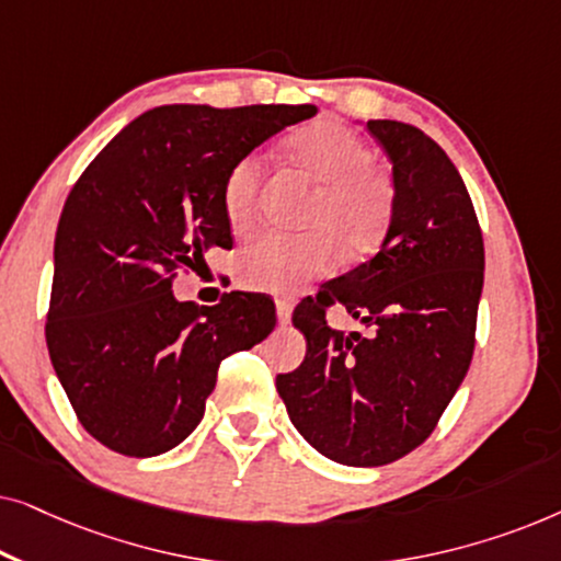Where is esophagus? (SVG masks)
Here are the masks:
<instances>
[{"label":"esophagus","mask_w":561,"mask_h":561,"mask_svg":"<svg viewBox=\"0 0 561 561\" xmlns=\"http://www.w3.org/2000/svg\"><path fill=\"white\" fill-rule=\"evenodd\" d=\"M290 311H294V304H290L288 298H278V301H275V313H278L280 324H288Z\"/></svg>","instance_id":"esophagus-1"}]
</instances>
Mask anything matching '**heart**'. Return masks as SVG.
Segmentation results:
<instances>
[{
	"instance_id": "heart-1",
	"label": "heart",
	"mask_w": 561,
	"mask_h": 561,
	"mask_svg": "<svg viewBox=\"0 0 561 561\" xmlns=\"http://www.w3.org/2000/svg\"><path fill=\"white\" fill-rule=\"evenodd\" d=\"M298 171L319 183L304 217V234L271 232L237 255L242 286L267 294H290L329 273L336 255L359 257L386 237L396 211V183L373 163L363 137L332 119L294 129L283 142ZM263 160L244 156L229 168L221 206L234 232H244L257 214Z\"/></svg>"
}]
</instances>
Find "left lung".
Listing matches in <instances>:
<instances>
[{"instance_id": "8db88e82", "label": "left lung", "mask_w": 561, "mask_h": 561, "mask_svg": "<svg viewBox=\"0 0 561 561\" xmlns=\"http://www.w3.org/2000/svg\"><path fill=\"white\" fill-rule=\"evenodd\" d=\"M367 129L393 163V221L378 255L296 306L306 357L275 378L304 439L350 467L396 462L439 424L472 363L485 273L478 214L447 152L405 122ZM336 302L365 333L325 324Z\"/></svg>"}]
</instances>
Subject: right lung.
Segmentation results:
<instances>
[{
	"mask_svg": "<svg viewBox=\"0 0 561 561\" xmlns=\"http://www.w3.org/2000/svg\"><path fill=\"white\" fill-rule=\"evenodd\" d=\"M313 104H168L129 122L68 194L45 321L50 363L81 426L127 457H156L198 426L221 359L275 327L263 294L175 301L173 278L232 248L225 179Z\"/></svg>",
	"mask_w": 561,
	"mask_h": 561,
	"instance_id": "1",
	"label": "right lung"
}]
</instances>
